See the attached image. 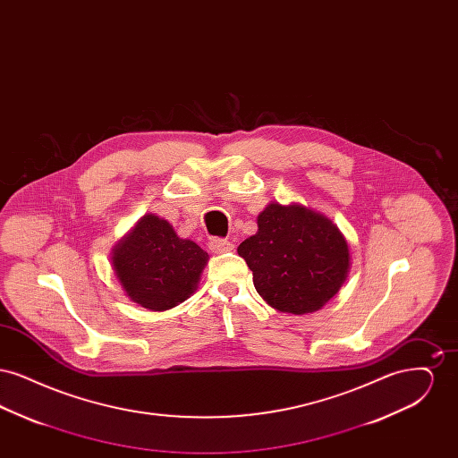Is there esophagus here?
I'll return each mask as SVG.
<instances>
[{
	"label": "esophagus",
	"instance_id": "1",
	"mask_svg": "<svg viewBox=\"0 0 458 458\" xmlns=\"http://www.w3.org/2000/svg\"><path fill=\"white\" fill-rule=\"evenodd\" d=\"M209 249L215 252V254H223V252H228L233 249V243L228 242L226 239H219V237H213L209 240Z\"/></svg>",
	"mask_w": 458,
	"mask_h": 458
}]
</instances>
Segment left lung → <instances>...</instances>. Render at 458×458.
<instances>
[{"mask_svg":"<svg viewBox=\"0 0 458 458\" xmlns=\"http://www.w3.org/2000/svg\"><path fill=\"white\" fill-rule=\"evenodd\" d=\"M258 226V233L237 249L252 271L258 293L282 312L321 309L349 273V245L340 230L297 204H269Z\"/></svg>","mask_w":458,"mask_h":458,"instance_id":"left-lung-1","label":"left lung"}]
</instances>
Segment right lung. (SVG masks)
Segmentation results:
<instances>
[{
  "instance_id": "1",
  "label": "right lung",
  "mask_w": 458,
  "mask_h": 458,
  "mask_svg": "<svg viewBox=\"0 0 458 458\" xmlns=\"http://www.w3.org/2000/svg\"><path fill=\"white\" fill-rule=\"evenodd\" d=\"M208 258L196 242L180 239L166 219L148 215L114 249L113 266L135 304L166 310L194 293Z\"/></svg>"
}]
</instances>
